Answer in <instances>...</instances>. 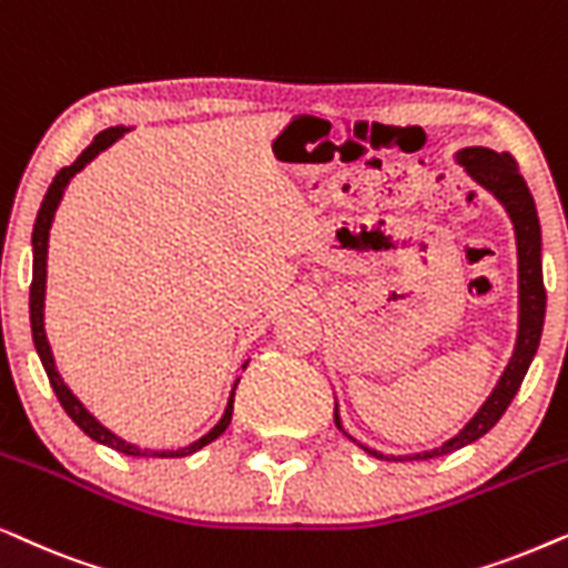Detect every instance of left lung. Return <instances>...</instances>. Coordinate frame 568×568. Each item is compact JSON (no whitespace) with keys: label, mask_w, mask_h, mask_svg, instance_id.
Listing matches in <instances>:
<instances>
[{"label":"left lung","mask_w":568,"mask_h":568,"mask_svg":"<svg viewBox=\"0 0 568 568\" xmlns=\"http://www.w3.org/2000/svg\"><path fill=\"white\" fill-rule=\"evenodd\" d=\"M457 161L465 165V171L478 181L483 189H488L498 202L506 207L514 233H517V260H519V332H517V345H514L509 366L504 368L501 379H498L496 389L490 392V397L483 403L478 413L473 415L470 423L459 430L455 438L444 442L442 447L420 452V455H382V452L368 449L366 444L355 442L339 423L337 407H335V426L358 444L363 452L376 459H387V463H407V459H434L449 452H457L467 447V444L478 442L483 434H488L490 428L501 420L506 407L511 405L514 395L521 387L527 368L538 353L540 335H542V322H546V285H542V264H540V221L538 210H535V200L527 189V181L521 179L519 165L509 153H496L488 148H465L457 153Z\"/></svg>","instance_id":"left-lung-1"}]
</instances>
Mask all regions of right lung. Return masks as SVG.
I'll list each match as a JSON object with an SVG mask.
<instances>
[{
  "instance_id": "obj_1",
  "label": "right lung",
  "mask_w": 568,
  "mask_h": 568,
  "mask_svg": "<svg viewBox=\"0 0 568 568\" xmlns=\"http://www.w3.org/2000/svg\"><path fill=\"white\" fill-rule=\"evenodd\" d=\"M130 132L124 130V126H111V130H103L101 134H95V140L90 142V145L82 150L78 161L72 165H67L54 176L51 181L47 196H43L41 202V210H38V217H36V225H33V283H30V329H33V343H36V351H38V358H41L43 368H47V376L51 382V389L57 392L59 403H62L64 413L70 415V418L78 423V426L85 430V434L93 438V442L103 444V447H111L121 452V455H130V457H186V455H194V452H200L202 447H207L210 442H215L217 436L223 434L225 428H229L231 423V415H233V397H236V387H239V379L233 384L231 389V397H229V405H225V413L223 418L215 423L213 430H207L205 436L196 438V442L189 444V447H181V449H140L138 444H130L124 442V438H119L113 430H109L105 426H101L93 415L85 410V405L80 403L78 397L72 395V389L67 387L62 376L57 372V363H54V353H51V345L47 339V329H43V301H47V254H49V231H51V223H54V213L59 207V202H62V194L67 184H70V179L74 173H80L85 165L93 161L98 153H103L105 148L113 145L121 134ZM248 363V361H246ZM244 363V368H246Z\"/></svg>"
}]
</instances>
